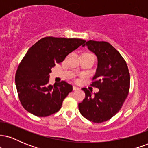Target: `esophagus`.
<instances>
[{
  "instance_id": "obj_1",
  "label": "esophagus",
  "mask_w": 148,
  "mask_h": 148,
  "mask_svg": "<svg viewBox=\"0 0 148 148\" xmlns=\"http://www.w3.org/2000/svg\"><path fill=\"white\" fill-rule=\"evenodd\" d=\"M79 88L77 87V86H73V90H79Z\"/></svg>"
}]
</instances>
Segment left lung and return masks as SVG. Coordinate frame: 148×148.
<instances>
[{"label":"left lung","instance_id":"1","mask_svg":"<svg viewBox=\"0 0 148 148\" xmlns=\"http://www.w3.org/2000/svg\"><path fill=\"white\" fill-rule=\"evenodd\" d=\"M86 45L97 57V69L90 86L99 90L92 95L87 88H82L86 97L79 103V109L90 121L101 123L123 106L130 92V74L126 61L111 44L89 40Z\"/></svg>","mask_w":148,"mask_h":148}]
</instances>
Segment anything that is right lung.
Listing matches in <instances>:
<instances>
[{"label": "right lung", "instance_id": "obj_1", "mask_svg": "<svg viewBox=\"0 0 148 148\" xmlns=\"http://www.w3.org/2000/svg\"><path fill=\"white\" fill-rule=\"evenodd\" d=\"M86 41L81 39L46 37L28 49L18 64L15 83L23 108L37 117H47L60 109L64 98L72 91L66 81L49 85V73L56 63Z\"/></svg>", "mask_w": 148, "mask_h": 148}]
</instances>
